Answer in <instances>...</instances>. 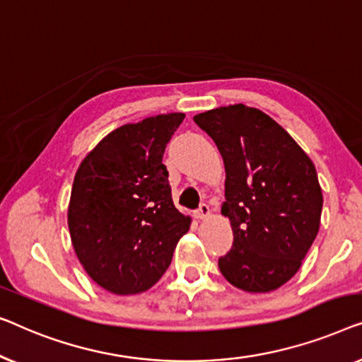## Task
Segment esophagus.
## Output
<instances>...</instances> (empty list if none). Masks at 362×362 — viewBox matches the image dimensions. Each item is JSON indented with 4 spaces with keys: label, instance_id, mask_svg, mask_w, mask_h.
Segmentation results:
<instances>
[{
    "label": "esophagus",
    "instance_id": "1",
    "mask_svg": "<svg viewBox=\"0 0 362 362\" xmlns=\"http://www.w3.org/2000/svg\"><path fill=\"white\" fill-rule=\"evenodd\" d=\"M210 211H211L210 206H208L206 203H202L200 208L195 211V216L198 218V220H205V218L210 216Z\"/></svg>",
    "mask_w": 362,
    "mask_h": 362
}]
</instances>
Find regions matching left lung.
<instances>
[{
  "mask_svg": "<svg viewBox=\"0 0 362 362\" xmlns=\"http://www.w3.org/2000/svg\"><path fill=\"white\" fill-rule=\"evenodd\" d=\"M193 121L215 141L225 162L221 215L231 223V251L218 267L251 293L282 287L317 238L323 195L313 162L271 116L238 103Z\"/></svg>",
  "mask_w": 362,
  "mask_h": 362,
  "instance_id": "obj_1",
  "label": "left lung"
}]
</instances>
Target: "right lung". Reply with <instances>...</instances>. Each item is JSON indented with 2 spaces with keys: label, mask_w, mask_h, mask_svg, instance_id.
I'll use <instances>...</instances> for the list:
<instances>
[{
  "label": "right lung",
  "mask_w": 362,
  "mask_h": 362,
  "mask_svg": "<svg viewBox=\"0 0 362 362\" xmlns=\"http://www.w3.org/2000/svg\"><path fill=\"white\" fill-rule=\"evenodd\" d=\"M183 113L151 116L105 136L78 167L67 223L85 272L116 295L149 290L170 266L192 218L172 202L162 164Z\"/></svg>",
  "instance_id": "add662e5"
}]
</instances>
